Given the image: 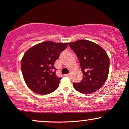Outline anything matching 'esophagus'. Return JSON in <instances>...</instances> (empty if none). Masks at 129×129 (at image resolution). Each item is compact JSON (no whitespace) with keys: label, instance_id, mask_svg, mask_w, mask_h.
<instances>
[{"label":"esophagus","instance_id":"obj_1","mask_svg":"<svg viewBox=\"0 0 129 129\" xmlns=\"http://www.w3.org/2000/svg\"><path fill=\"white\" fill-rule=\"evenodd\" d=\"M65 76H67V77H70V76H71V74H70V73L66 74V75H65Z\"/></svg>","mask_w":129,"mask_h":129}]
</instances>
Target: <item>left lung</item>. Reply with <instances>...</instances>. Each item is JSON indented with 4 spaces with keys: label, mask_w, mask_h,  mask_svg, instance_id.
I'll list each match as a JSON object with an SVG mask.
<instances>
[{
    "label": "left lung",
    "mask_w": 129,
    "mask_h": 129,
    "mask_svg": "<svg viewBox=\"0 0 129 129\" xmlns=\"http://www.w3.org/2000/svg\"><path fill=\"white\" fill-rule=\"evenodd\" d=\"M69 46L78 57L83 74L81 82L73 83L74 88L84 94L96 91L109 75L110 60L107 53L100 45L87 40L70 42Z\"/></svg>",
    "instance_id": "1"
}]
</instances>
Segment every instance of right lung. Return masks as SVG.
Segmentation results:
<instances>
[{
	"mask_svg": "<svg viewBox=\"0 0 129 129\" xmlns=\"http://www.w3.org/2000/svg\"><path fill=\"white\" fill-rule=\"evenodd\" d=\"M68 45L48 41L26 51L21 60L22 73L26 84L33 92L47 94L58 88L61 77L56 75L54 65Z\"/></svg>",
	"mask_w": 129,
	"mask_h": 129,
	"instance_id": "right-lung-1",
	"label": "right lung"
}]
</instances>
